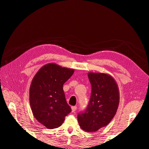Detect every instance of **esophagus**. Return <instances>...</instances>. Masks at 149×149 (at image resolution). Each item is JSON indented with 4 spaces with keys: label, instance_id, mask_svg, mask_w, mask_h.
Segmentation results:
<instances>
[{
    "label": "esophagus",
    "instance_id": "esophagus-1",
    "mask_svg": "<svg viewBox=\"0 0 149 149\" xmlns=\"http://www.w3.org/2000/svg\"><path fill=\"white\" fill-rule=\"evenodd\" d=\"M71 109H72V112H74L76 111V110L77 109V107H76V106H72L71 107Z\"/></svg>",
    "mask_w": 149,
    "mask_h": 149
}]
</instances>
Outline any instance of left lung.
Listing matches in <instances>:
<instances>
[{
  "label": "left lung",
  "instance_id": "8db88e82",
  "mask_svg": "<svg viewBox=\"0 0 149 149\" xmlns=\"http://www.w3.org/2000/svg\"><path fill=\"white\" fill-rule=\"evenodd\" d=\"M91 94L84 112L78 114V121L84 131L94 132L105 127L113 119L119 104V90L114 78L104 73H88Z\"/></svg>",
  "mask_w": 149,
  "mask_h": 149
}]
</instances>
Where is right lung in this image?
I'll return each instance as SVG.
<instances>
[{
    "mask_svg": "<svg viewBox=\"0 0 149 149\" xmlns=\"http://www.w3.org/2000/svg\"><path fill=\"white\" fill-rule=\"evenodd\" d=\"M74 71L51 63L43 66L31 81L29 91L31 111L35 119L48 129L60 127L71 111L63 86Z\"/></svg>",
    "mask_w": 149,
    "mask_h": 149,
    "instance_id": "obj_1",
    "label": "right lung"
}]
</instances>
